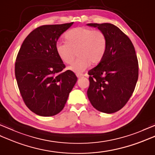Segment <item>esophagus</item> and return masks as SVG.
Returning <instances> with one entry per match:
<instances>
[{
    "label": "esophagus",
    "instance_id": "esophagus-1",
    "mask_svg": "<svg viewBox=\"0 0 155 155\" xmlns=\"http://www.w3.org/2000/svg\"><path fill=\"white\" fill-rule=\"evenodd\" d=\"M77 75V77H78V78H81V77H84V74H76Z\"/></svg>",
    "mask_w": 155,
    "mask_h": 155
}]
</instances>
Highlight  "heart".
<instances>
[{"label": "heart", "instance_id": "heart-1", "mask_svg": "<svg viewBox=\"0 0 155 155\" xmlns=\"http://www.w3.org/2000/svg\"><path fill=\"white\" fill-rule=\"evenodd\" d=\"M64 42H57L56 52L66 64L72 63L77 51L78 58L68 68L81 74L91 65L102 61L107 48V39L104 32L80 27L71 29L64 35Z\"/></svg>", "mask_w": 155, "mask_h": 155}]
</instances>
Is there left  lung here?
Segmentation results:
<instances>
[{"mask_svg": "<svg viewBox=\"0 0 155 155\" xmlns=\"http://www.w3.org/2000/svg\"><path fill=\"white\" fill-rule=\"evenodd\" d=\"M104 32L107 48L103 58L88 72L90 85L87 96L93 107L111 114L120 110L134 92L139 77L134 47L127 36L110 23H89Z\"/></svg>", "mask_w": 155, "mask_h": 155, "instance_id": "1", "label": "left lung"}]
</instances>
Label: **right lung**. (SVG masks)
<instances>
[{"instance_id":"1","label":"right lung","mask_w":155,"mask_h":155,"mask_svg":"<svg viewBox=\"0 0 155 155\" xmlns=\"http://www.w3.org/2000/svg\"><path fill=\"white\" fill-rule=\"evenodd\" d=\"M72 24L35 29L23 41L16 57L15 77L20 93L27 107L39 116L60 113L77 83L73 72H62L65 65L55 48L58 38Z\"/></svg>"}]
</instances>
